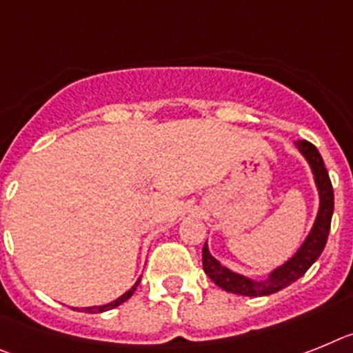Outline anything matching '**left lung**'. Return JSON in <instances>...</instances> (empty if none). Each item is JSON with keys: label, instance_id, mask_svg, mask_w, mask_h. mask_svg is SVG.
<instances>
[{"label": "left lung", "instance_id": "1", "mask_svg": "<svg viewBox=\"0 0 353 353\" xmlns=\"http://www.w3.org/2000/svg\"><path fill=\"white\" fill-rule=\"evenodd\" d=\"M296 147H299V151L305 156V159L311 165L318 192H320V211H318L314 228H312L311 234L307 236L304 245L299 249V252L291 257L290 261L284 263L283 266L274 270L270 274V277L263 279V281H254V279L243 277V275H238L231 272V270H228L211 256L208 247L204 245V249H202V266H204V272H206L208 277L216 286L229 291V293L245 296H265L277 293V291L290 286L291 283L299 281L311 268L312 263L320 257V254L323 252L327 238H329L330 220H332L334 213L332 183H330L323 158H321L316 147L312 145L311 142H307V140H299Z\"/></svg>", "mask_w": 353, "mask_h": 353}]
</instances>
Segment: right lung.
Segmentation results:
<instances>
[{"label":"right lung","mask_w":353,"mask_h":353,"mask_svg":"<svg viewBox=\"0 0 353 353\" xmlns=\"http://www.w3.org/2000/svg\"><path fill=\"white\" fill-rule=\"evenodd\" d=\"M139 284H140V279H139V281H137V283H134V286L131 288L130 291H125L124 295H122V296H119L117 300H113L112 304H106V305H97V307H87V309L83 307V309H81V311H85V312H103V311H108V309L117 307V305H121L122 302H125V300H128V299H130L131 295H133V293H134V290H137V286H139Z\"/></svg>","instance_id":"obj_1"}]
</instances>
